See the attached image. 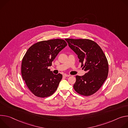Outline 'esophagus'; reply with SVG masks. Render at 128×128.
<instances>
[{"mask_svg":"<svg viewBox=\"0 0 128 128\" xmlns=\"http://www.w3.org/2000/svg\"><path fill=\"white\" fill-rule=\"evenodd\" d=\"M64 77H69V76H70V75H68V74H64V75H63Z\"/></svg>","mask_w":128,"mask_h":128,"instance_id":"obj_1","label":"esophagus"}]
</instances>
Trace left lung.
Segmentation results:
<instances>
[{
    "label": "left lung",
    "instance_id": "8db88e82",
    "mask_svg": "<svg viewBox=\"0 0 128 128\" xmlns=\"http://www.w3.org/2000/svg\"><path fill=\"white\" fill-rule=\"evenodd\" d=\"M68 46L78 55L81 67L86 71L84 76H76L75 90L79 94L90 96L101 88L106 80L109 66L101 48L89 39L66 38Z\"/></svg>",
    "mask_w": 128,
    "mask_h": 128
}]
</instances>
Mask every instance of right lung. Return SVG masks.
Returning a JSON list of instances; mask_svg holds the SVG:
<instances>
[{"label": "right lung", "mask_w": 128, "mask_h": 128, "mask_svg": "<svg viewBox=\"0 0 128 128\" xmlns=\"http://www.w3.org/2000/svg\"><path fill=\"white\" fill-rule=\"evenodd\" d=\"M66 46L64 40L53 39L36 42L26 51L22 60V77L36 96H49L58 88L62 75L53 74L48 66Z\"/></svg>", "instance_id": "obj_1"}]
</instances>
